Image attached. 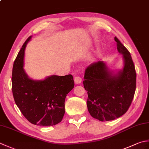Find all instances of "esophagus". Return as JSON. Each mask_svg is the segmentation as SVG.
<instances>
[{"label": "esophagus", "instance_id": "obj_1", "mask_svg": "<svg viewBox=\"0 0 149 149\" xmlns=\"http://www.w3.org/2000/svg\"><path fill=\"white\" fill-rule=\"evenodd\" d=\"M74 81L75 84H79L81 83V81H82V79H81L80 76L76 75V76H75L74 77Z\"/></svg>", "mask_w": 149, "mask_h": 149}]
</instances>
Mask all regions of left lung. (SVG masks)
<instances>
[{
  "mask_svg": "<svg viewBox=\"0 0 149 149\" xmlns=\"http://www.w3.org/2000/svg\"><path fill=\"white\" fill-rule=\"evenodd\" d=\"M114 40L118 52L123 54V69L112 75L103 61H98L84 71L83 85L88 94V112L101 121H112L126 113L136 88V72L130 52L117 37Z\"/></svg>",
  "mask_w": 149,
  "mask_h": 149,
  "instance_id": "1",
  "label": "left lung"
}]
</instances>
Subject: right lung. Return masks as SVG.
<instances>
[{
    "instance_id": "obj_1",
    "label": "right lung",
    "mask_w": 149,
    "mask_h": 149,
    "mask_svg": "<svg viewBox=\"0 0 149 149\" xmlns=\"http://www.w3.org/2000/svg\"><path fill=\"white\" fill-rule=\"evenodd\" d=\"M31 36L26 40L14 61L12 92L15 102L23 116L31 123L53 126L65 115L66 95L74 88L72 75H52L43 81H33L26 75L24 66V49Z\"/></svg>"
}]
</instances>
